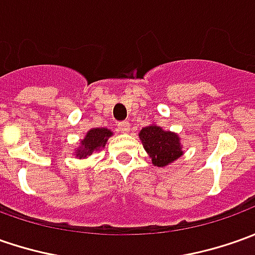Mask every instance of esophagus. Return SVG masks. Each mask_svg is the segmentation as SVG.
Wrapping results in <instances>:
<instances>
[{"mask_svg": "<svg viewBox=\"0 0 255 255\" xmlns=\"http://www.w3.org/2000/svg\"><path fill=\"white\" fill-rule=\"evenodd\" d=\"M117 128H119V131H121V132H128V131H129V123H128V121L119 123V124H117Z\"/></svg>", "mask_w": 255, "mask_h": 255, "instance_id": "34e87169", "label": "esophagus"}]
</instances>
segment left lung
I'll list each match as a JSON object with an SVG mask.
<instances>
[{"label": "left lung", "instance_id": "1", "mask_svg": "<svg viewBox=\"0 0 255 255\" xmlns=\"http://www.w3.org/2000/svg\"><path fill=\"white\" fill-rule=\"evenodd\" d=\"M139 138L146 152L152 158V163L156 166L169 165L182 155L179 136L169 131H163L161 127L148 126L142 128Z\"/></svg>", "mask_w": 255, "mask_h": 255}]
</instances>
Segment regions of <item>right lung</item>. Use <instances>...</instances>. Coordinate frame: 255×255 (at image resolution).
I'll return each mask as SVG.
<instances>
[{
	"instance_id": "1",
	"label": "right lung",
	"mask_w": 255,
	"mask_h": 255,
	"mask_svg": "<svg viewBox=\"0 0 255 255\" xmlns=\"http://www.w3.org/2000/svg\"><path fill=\"white\" fill-rule=\"evenodd\" d=\"M111 135L110 129L107 128H93L87 132V135L83 141L80 142V148L77 149L76 155L79 158H87L89 155L93 154V151L104 146L109 136Z\"/></svg>"
}]
</instances>
